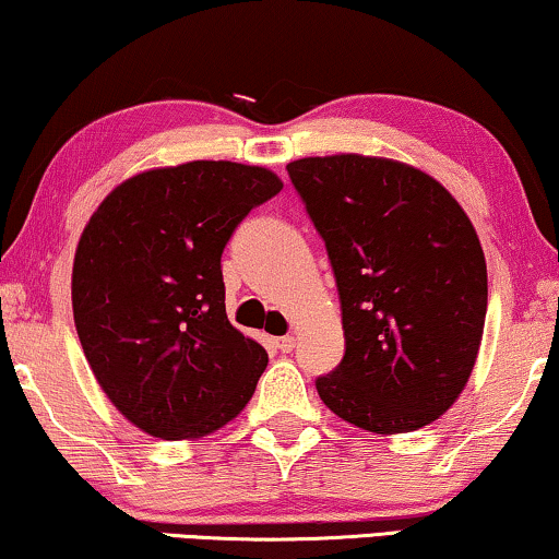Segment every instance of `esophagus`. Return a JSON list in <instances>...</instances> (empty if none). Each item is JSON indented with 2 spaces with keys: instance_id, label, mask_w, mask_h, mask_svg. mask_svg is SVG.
<instances>
[{
  "instance_id": "obj_1",
  "label": "esophagus",
  "mask_w": 559,
  "mask_h": 559,
  "mask_svg": "<svg viewBox=\"0 0 559 559\" xmlns=\"http://www.w3.org/2000/svg\"><path fill=\"white\" fill-rule=\"evenodd\" d=\"M275 348L281 353H292L296 348V337L294 335H284V337H275Z\"/></svg>"
}]
</instances>
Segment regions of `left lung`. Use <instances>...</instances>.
Instances as JSON below:
<instances>
[{
	"instance_id": "8db88e82",
	"label": "left lung",
	"mask_w": 559,
	"mask_h": 559,
	"mask_svg": "<svg viewBox=\"0 0 559 559\" xmlns=\"http://www.w3.org/2000/svg\"><path fill=\"white\" fill-rule=\"evenodd\" d=\"M324 239L343 309L345 356L317 392L371 433L441 418L475 369L487 265L469 216L441 182L386 157L288 162Z\"/></svg>"
}]
</instances>
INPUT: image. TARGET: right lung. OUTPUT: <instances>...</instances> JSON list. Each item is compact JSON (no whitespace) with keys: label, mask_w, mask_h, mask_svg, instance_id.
<instances>
[{"label":"right lung","mask_w":559,"mask_h":559,"mask_svg":"<svg viewBox=\"0 0 559 559\" xmlns=\"http://www.w3.org/2000/svg\"><path fill=\"white\" fill-rule=\"evenodd\" d=\"M284 182L227 159L154 167L112 188L76 245L72 307L100 390L133 426L193 441L242 413L267 366L224 307L231 231Z\"/></svg>","instance_id":"1"}]
</instances>
